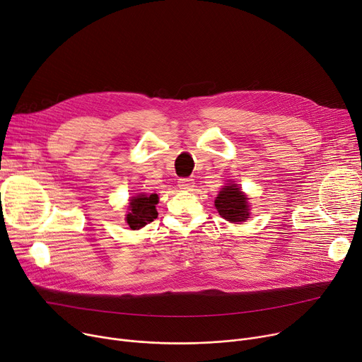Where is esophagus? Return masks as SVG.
<instances>
[{"instance_id":"obj_1","label":"esophagus","mask_w":362,"mask_h":362,"mask_svg":"<svg viewBox=\"0 0 362 362\" xmlns=\"http://www.w3.org/2000/svg\"><path fill=\"white\" fill-rule=\"evenodd\" d=\"M178 187L181 189H192L194 187V180L192 178H180L178 180Z\"/></svg>"}]
</instances>
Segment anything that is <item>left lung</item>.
<instances>
[{
  "mask_svg": "<svg viewBox=\"0 0 362 362\" xmlns=\"http://www.w3.org/2000/svg\"><path fill=\"white\" fill-rule=\"evenodd\" d=\"M214 206L218 214L229 221H245L249 216L247 199L236 184H229L221 188L216 197Z\"/></svg>",
  "mask_w": 362,
  "mask_h": 362,
  "instance_id": "obj_1",
  "label": "left lung"
}]
</instances>
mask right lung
<instances>
[{
    "mask_svg": "<svg viewBox=\"0 0 362 362\" xmlns=\"http://www.w3.org/2000/svg\"><path fill=\"white\" fill-rule=\"evenodd\" d=\"M155 204H158L156 194H149V196L148 194H139L137 197H132L129 206L130 211L126 217L130 229H141L153 221V218L158 216Z\"/></svg>",
    "mask_w": 362,
    "mask_h": 362,
    "instance_id": "obj_1",
    "label": "right lung"
}]
</instances>
